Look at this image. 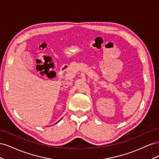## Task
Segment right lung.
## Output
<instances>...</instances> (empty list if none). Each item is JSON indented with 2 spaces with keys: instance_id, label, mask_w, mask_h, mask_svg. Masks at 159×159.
<instances>
[{
  "instance_id": "obj_1",
  "label": "right lung",
  "mask_w": 159,
  "mask_h": 159,
  "mask_svg": "<svg viewBox=\"0 0 159 159\" xmlns=\"http://www.w3.org/2000/svg\"><path fill=\"white\" fill-rule=\"evenodd\" d=\"M59 121H57V123H58V122H59Z\"/></svg>"
}]
</instances>
